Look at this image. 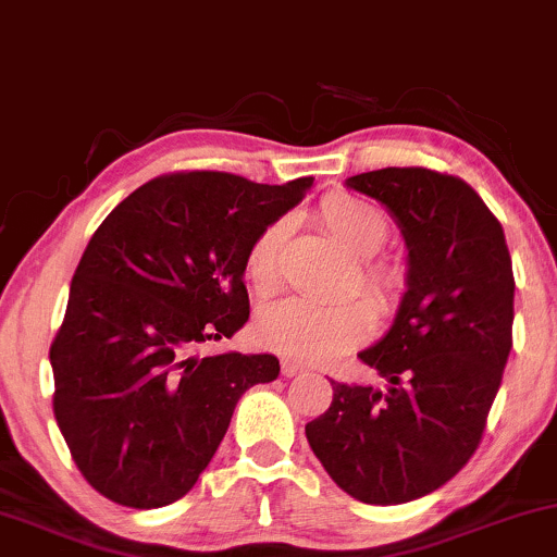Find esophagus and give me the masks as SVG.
Segmentation results:
<instances>
[{"label": "esophagus", "mask_w": 557, "mask_h": 557, "mask_svg": "<svg viewBox=\"0 0 557 557\" xmlns=\"http://www.w3.org/2000/svg\"><path fill=\"white\" fill-rule=\"evenodd\" d=\"M280 368H283V376H298V373L306 371V366L298 363V360H293V358H283Z\"/></svg>", "instance_id": "34e87169"}]
</instances>
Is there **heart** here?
I'll return each mask as SVG.
<instances>
[{
  "mask_svg": "<svg viewBox=\"0 0 557 557\" xmlns=\"http://www.w3.org/2000/svg\"><path fill=\"white\" fill-rule=\"evenodd\" d=\"M319 223L350 257L360 259L355 270L360 290L379 311H392L407 285V272L397 259L373 257L384 249L392 231L386 214L376 205L352 194H330L319 205ZM287 233H290L287 218H277L261 227L246 249V280L261 298L272 296L280 287ZM371 326L373 311L360 298L321 304V300L290 296L264 306L257 317L261 343L298 360H330L368 337Z\"/></svg>",
  "mask_w": 557,
  "mask_h": 557,
  "instance_id": "b5f03b06",
  "label": "heart"
}]
</instances>
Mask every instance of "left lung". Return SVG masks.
Returning a JSON list of instances; mask_svg holds the SVG:
<instances>
[{
	"label": "left lung",
	"mask_w": 557,
	"mask_h": 557,
	"mask_svg": "<svg viewBox=\"0 0 557 557\" xmlns=\"http://www.w3.org/2000/svg\"><path fill=\"white\" fill-rule=\"evenodd\" d=\"M345 184L401 227L407 293L392 330L358 355L381 386L332 381L330 410L306 438L347 495L397 506L438 491L478 451L513 345L511 253L457 176L381 169Z\"/></svg>",
	"instance_id": "obj_1"
}]
</instances>
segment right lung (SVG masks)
<instances>
[{"label": "right lung", "instance_id": "right-lung-1", "mask_svg": "<svg viewBox=\"0 0 557 557\" xmlns=\"http://www.w3.org/2000/svg\"><path fill=\"white\" fill-rule=\"evenodd\" d=\"M313 178L253 184L220 171L158 176L92 233L51 343L53 414L77 470L119 506L184 498L246 388L274 355H199L249 321L244 259Z\"/></svg>", "mask_w": 557, "mask_h": 557}]
</instances>
